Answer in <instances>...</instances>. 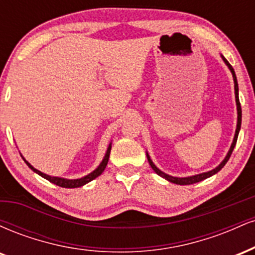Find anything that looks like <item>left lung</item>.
Wrapping results in <instances>:
<instances>
[{
    "instance_id": "obj_1",
    "label": "left lung",
    "mask_w": 255,
    "mask_h": 255,
    "mask_svg": "<svg viewBox=\"0 0 255 255\" xmlns=\"http://www.w3.org/2000/svg\"><path fill=\"white\" fill-rule=\"evenodd\" d=\"M222 57H223V56H222ZM223 60H224V62L227 63V66L229 67V69H230V71H231V73H233L234 83H235V98H236V105H238V127H236L235 136H234V141H233V144H231V147H230L229 152H228L227 157L224 158V160H223V162H222L221 164H219V165L217 166V168H216V169H213V170H211V171L203 172V174H199V175H195V176H189V177H174V176H170V175H166V174H164V172H162V171H160L159 169H158L157 166L154 165L153 163H152V160L150 159V157H148V154H147V160H148V163H150L151 168L153 169V170H154V172H156V174L159 175V176L164 177L165 180L170 181V182H172V183H176V184H182V186H184V184H193V183L200 182V181L205 180V178H207V177L212 176V175H215L216 172H218L219 170H221V169L223 168V166L225 165V163H227L228 160H229V158H230V156H231V153H233V150H234V147H235V145H236V141H238L239 131H240V128H241V119H242L241 104H240V99H239V85H238V79H236L235 72H234V68H233V67H231V64H230L229 62H228V61L225 60L224 57H223Z\"/></svg>"
}]
</instances>
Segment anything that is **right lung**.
I'll return each mask as SVG.
<instances>
[{"instance_id": "obj_1", "label": "right lung", "mask_w": 255, "mask_h": 255, "mask_svg": "<svg viewBox=\"0 0 255 255\" xmlns=\"http://www.w3.org/2000/svg\"><path fill=\"white\" fill-rule=\"evenodd\" d=\"M110 150H111V146L109 145V148H108L107 153H105V157L103 159V162L101 163V165L98 166L97 169H96L95 171H92L91 174L86 175V176L81 177V178H78V180H67V178H61V177H52V176H49V175L46 174H43V172H40L39 170H37V169H34L33 166H32L30 163L27 162V160H25V163L27 164L30 168L32 169L33 171H36L38 175H40V176L46 178L48 181H50L51 183L56 184V186H60V187H63V188H77V187H81L84 186V184H86L87 182H90V181H92L93 178L98 177L99 175L102 174V172L104 171L105 166L108 164V160H109V156H110Z\"/></svg>"}]
</instances>
